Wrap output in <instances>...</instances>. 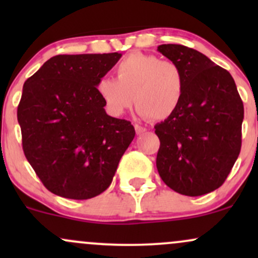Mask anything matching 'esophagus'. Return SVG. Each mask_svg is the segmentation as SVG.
<instances>
[{"mask_svg": "<svg viewBox=\"0 0 258 258\" xmlns=\"http://www.w3.org/2000/svg\"><path fill=\"white\" fill-rule=\"evenodd\" d=\"M135 130H136V133H137V135H142V133H144L147 131L146 127H142L139 125H135Z\"/></svg>", "mask_w": 258, "mask_h": 258, "instance_id": "obj_1", "label": "esophagus"}]
</instances>
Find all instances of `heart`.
Masks as SVG:
<instances>
[{
  "instance_id": "b5f03b06",
  "label": "heart",
  "mask_w": 258,
  "mask_h": 258,
  "mask_svg": "<svg viewBox=\"0 0 258 258\" xmlns=\"http://www.w3.org/2000/svg\"><path fill=\"white\" fill-rule=\"evenodd\" d=\"M116 79L102 78L97 93L112 116H121L133 104L141 116L165 120L178 110L184 94V74L172 60L133 53L115 68Z\"/></svg>"
}]
</instances>
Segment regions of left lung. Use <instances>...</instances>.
<instances>
[{"instance_id":"obj_1","label":"left lung","mask_w":258,"mask_h":258,"mask_svg":"<svg viewBox=\"0 0 258 258\" xmlns=\"http://www.w3.org/2000/svg\"><path fill=\"white\" fill-rule=\"evenodd\" d=\"M158 51L179 65L185 80L178 110L155 125L159 174L179 194L211 193L223 184L240 153L244 105L235 82L193 48L160 44Z\"/></svg>"}]
</instances>
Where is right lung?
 <instances>
[{
    "mask_svg": "<svg viewBox=\"0 0 258 258\" xmlns=\"http://www.w3.org/2000/svg\"><path fill=\"white\" fill-rule=\"evenodd\" d=\"M121 55H55L25 81L17 112L23 150L58 197L86 200L103 193L135 138L131 122L109 116L97 93Z\"/></svg>",
    "mask_w": 258,
    "mask_h": 258,
    "instance_id": "right-lung-1",
    "label": "right lung"
}]
</instances>
